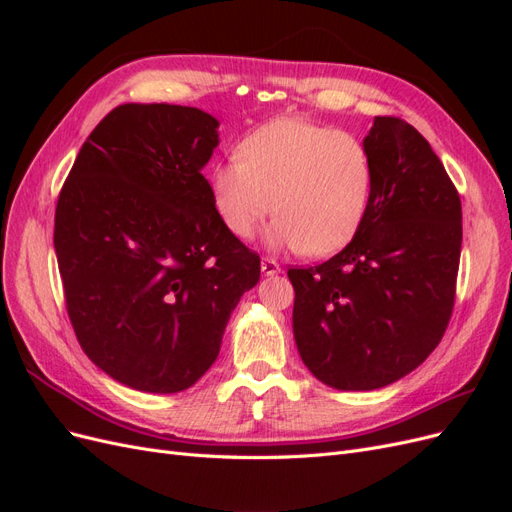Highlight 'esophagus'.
<instances>
[{"label":"esophagus","mask_w":512,"mask_h":512,"mask_svg":"<svg viewBox=\"0 0 512 512\" xmlns=\"http://www.w3.org/2000/svg\"><path fill=\"white\" fill-rule=\"evenodd\" d=\"M260 269H262V273H265V275H275V273L282 271V267L277 265V262H275L273 258H262Z\"/></svg>","instance_id":"obj_1"}]
</instances>
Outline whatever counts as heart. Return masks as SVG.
<instances>
[{
  "label": "heart",
  "mask_w": 512,
  "mask_h": 512,
  "mask_svg": "<svg viewBox=\"0 0 512 512\" xmlns=\"http://www.w3.org/2000/svg\"><path fill=\"white\" fill-rule=\"evenodd\" d=\"M213 207L239 239L275 209L271 245L329 256L361 228L374 194V160L359 136L299 117L273 119L215 164Z\"/></svg>",
  "instance_id": "1"
}]
</instances>
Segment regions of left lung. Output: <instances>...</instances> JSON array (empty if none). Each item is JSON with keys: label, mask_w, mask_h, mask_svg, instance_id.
<instances>
[{"label": "left lung", "mask_w": 512, "mask_h": 512, "mask_svg": "<svg viewBox=\"0 0 512 512\" xmlns=\"http://www.w3.org/2000/svg\"><path fill=\"white\" fill-rule=\"evenodd\" d=\"M374 194L342 252L292 267V329L303 363L339 391L382 389L436 350L455 307L461 200L425 136L376 117L363 141Z\"/></svg>", "instance_id": "obj_1"}]
</instances>
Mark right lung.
Instances as JSON below:
<instances>
[{"label":"right lung","instance_id":"add662e5","mask_svg":"<svg viewBox=\"0 0 512 512\" xmlns=\"http://www.w3.org/2000/svg\"><path fill=\"white\" fill-rule=\"evenodd\" d=\"M218 119L119 104L87 136L55 209V252L83 352L147 393L190 389L220 354L260 256L220 220L200 173Z\"/></svg>","mask_w":512,"mask_h":512}]
</instances>
